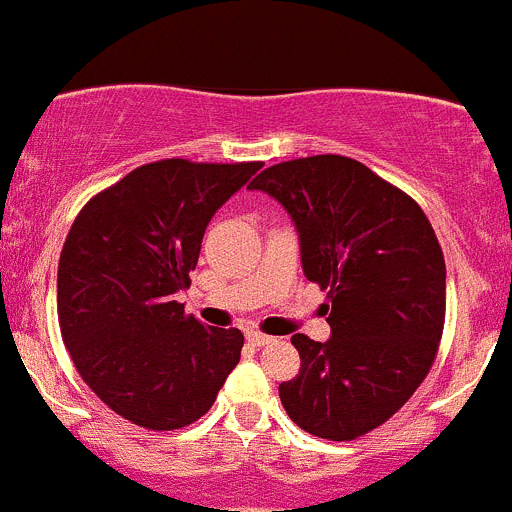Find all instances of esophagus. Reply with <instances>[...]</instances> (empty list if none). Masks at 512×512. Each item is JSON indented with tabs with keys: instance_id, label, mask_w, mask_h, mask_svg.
<instances>
[{
	"instance_id": "1",
	"label": "esophagus",
	"mask_w": 512,
	"mask_h": 512,
	"mask_svg": "<svg viewBox=\"0 0 512 512\" xmlns=\"http://www.w3.org/2000/svg\"><path fill=\"white\" fill-rule=\"evenodd\" d=\"M246 341H249L251 346H268L273 338L266 336V333H261V331H249V333H246Z\"/></svg>"
}]
</instances>
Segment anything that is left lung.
<instances>
[{
    "label": "left lung",
    "instance_id": "left-lung-1",
    "mask_svg": "<svg viewBox=\"0 0 512 512\" xmlns=\"http://www.w3.org/2000/svg\"><path fill=\"white\" fill-rule=\"evenodd\" d=\"M293 219L308 281L328 288L326 343L296 333V378L278 386L306 433L356 440L416 393L445 323V261L421 206L338 154L268 166L251 181Z\"/></svg>",
    "mask_w": 512,
    "mask_h": 512
}]
</instances>
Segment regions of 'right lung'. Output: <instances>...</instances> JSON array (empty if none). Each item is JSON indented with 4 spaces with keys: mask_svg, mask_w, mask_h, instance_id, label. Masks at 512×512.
Masks as SVG:
<instances>
[{
    "mask_svg": "<svg viewBox=\"0 0 512 512\" xmlns=\"http://www.w3.org/2000/svg\"><path fill=\"white\" fill-rule=\"evenodd\" d=\"M261 161L144 164L99 191L64 241L62 338L86 386L126 421L176 430L216 401L244 348L239 328H206L174 293L191 286L211 216Z\"/></svg>",
    "mask_w": 512,
    "mask_h": 512,
    "instance_id": "1",
    "label": "right lung"
}]
</instances>
